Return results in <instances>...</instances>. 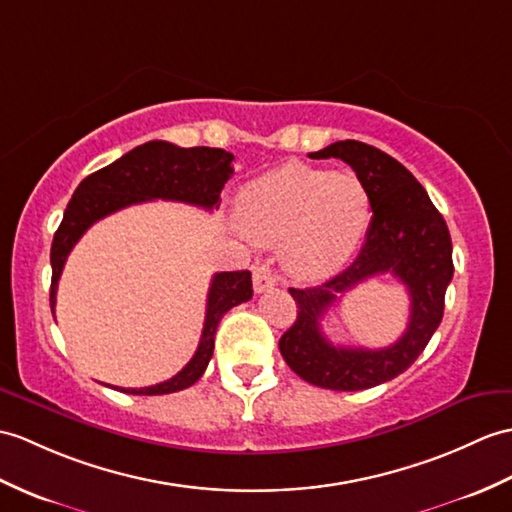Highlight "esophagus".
<instances>
[{
	"label": "esophagus",
	"mask_w": 512,
	"mask_h": 512,
	"mask_svg": "<svg viewBox=\"0 0 512 512\" xmlns=\"http://www.w3.org/2000/svg\"><path fill=\"white\" fill-rule=\"evenodd\" d=\"M275 283H277V275L272 272V268L268 264H257L253 268V288L257 294L270 290Z\"/></svg>",
	"instance_id": "obj_1"
}]
</instances>
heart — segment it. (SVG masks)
I'll return each mask as SVG.
<instances>
[{"instance_id":"1","label":"heart","mask_w":512,"mask_h":512,"mask_svg":"<svg viewBox=\"0 0 512 512\" xmlns=\"http://www.w3.org/2000/svg\"><path fill=\"white\" fill-rule=\"evenodd\" d=\"M237 216L251 240L285 242L292 275L318 281L336 275L358 251L371 202L358 176L288 163L242 189Z\"/></svg>"}]
</instances>
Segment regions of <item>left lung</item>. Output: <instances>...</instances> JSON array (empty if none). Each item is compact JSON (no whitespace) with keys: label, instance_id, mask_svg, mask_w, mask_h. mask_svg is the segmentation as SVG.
Instances as JSON below:
<instances>
[{"label":"left lung","instance_id":"obj_1","mask_svg":"<svg viewBox=\"0 0 512 512\" xmlns=\"http://www.w3.org/2000/svg\"><path fill=\"white\" fill-rule=\"evenodd\" d=\"M310 157L349 163L366 187L373 218L362 251L347 270L316 288H290L299 310L279 340V351L307 384L329 390L373 388L406 371L441 325L445 292L454 277L449 229L423 185L390 154L344 139ZM384 271L411 294V323L404 336L386 350L331 345L319 331V318L338 295Z\"/></svg>","mask_w":512,"mask_h":512}]
</instances>
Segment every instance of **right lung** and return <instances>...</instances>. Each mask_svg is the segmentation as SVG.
Returning a JSON list of instances; mask_svg holds the SVG:
<instances>
[{
	"label": "right lung",
	"mask_w": 512,
	"mask_h": 512,
	"mask_svg": "<svg viewBox=\"0 0 512 512\" xmlns=\"http://www.w3.org/2000/svg\"><path fill=\"white\" fill-rule=\"evenodd\" d=\"M233 154L222 148H178L168 141H148L126 152L122 159L89 174L71 196L61 227L52 242V288L50 305L54 314L56 288L65 268L67 255L93 222L130 205L146 200H176L202 209H218L220 192L233 174ZM253 296L251 272H218L213 275L207 294V314L200 344L194 358L168 382L148 388H117L128 395H170L196 384L213 355V338L222 316L231 307L246 303Z\"/></svg>",
	"instance_id": "obj_1"
}]
</instances>
